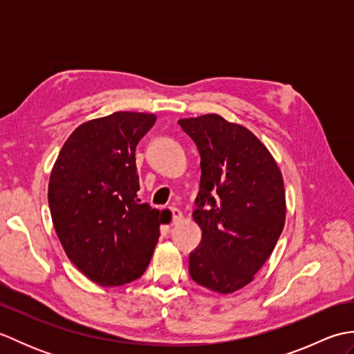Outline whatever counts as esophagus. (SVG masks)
Listing matches in <instances>:
<instances>
[{
  "mask_svg": "<svg viewBox=\"0 0 354 354\" xmlns=\"http://www.w3.org/2000/svg\"><path fill=\"white\" fill-rule=\"evenodd\" d=\"M169 212H170V214H171V219H173V223H179L181 222L183 219H184V216H183V213L179 212L178 208H169Z\"/></svg>",
  "mask_w": 354,
  "mask_h": 354,
  "instance_id": "34e87169",
  "label": "esophagus"
}]
</instances>
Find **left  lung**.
<instances>
[{"instance_id": "obj_1", "label": "left lung", "mask_w": 354, "mask_h": 354, "mask_svg": "<svg viewBox=\"0 0 354 354\" xmlns=\"http://www.w3.org/2000/svg\"><path fill=\"white\" fill-rule=\"evenodd\" d=\"M201 153L193 221L202 242L190 254L193 281L217 293L250 284L270 257L286 222L281 170L268 147L217 114L178 120Z\"/></svg>"}]
</instances>
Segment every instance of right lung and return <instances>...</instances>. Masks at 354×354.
<instances>
[{"instance_id":"right-lung-1","label":"right lung","mask_w":354,"mask_h":354,"mask_svg":"<svg viewBox=\"0 0 354 354\" xmlns=\"http://www.w3.org/2000/svg\"><path fill=\"white\" fill-rule=\"evenodd\" d=\"M155 114L118 111L82 123L53 165L48 205L56 234L74 266L100 286L145 274L164 212L141 204L135 164L138 141Z\"/></svg>"}]
</instances>
